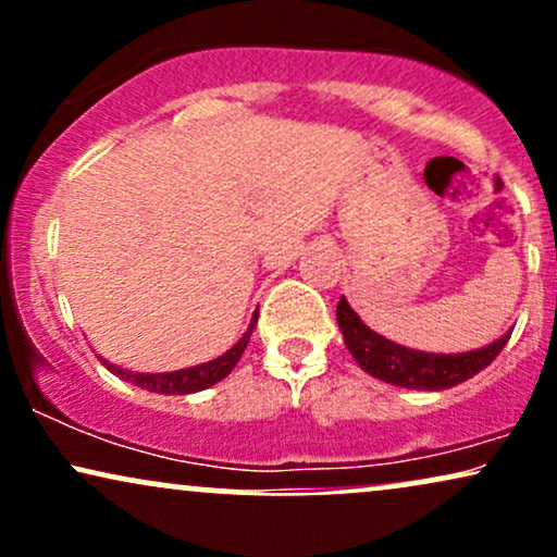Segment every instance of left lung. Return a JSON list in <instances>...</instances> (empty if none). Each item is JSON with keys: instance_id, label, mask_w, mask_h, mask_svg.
<instances>
[{"instance_id": "8db88e82", "label": "left lung", "mask_w": 557, "mask_h": 557, "mask_svg": "<svg viewBox=\"0 0 557 557\" xmlns=\"http://www.w3.org/2000/svg\"><path fill=\"white\" fill-rule=\"evenodd\" d=\"M337 324L343 330L345 345L363 372L408 389H447L461 385L487 369L510 337V332H505L500 341L469 350V354H424V350L406 348L376 335L361 322L345 298L337 300Z\"/></svg>"}]
</instances>
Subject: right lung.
Masks as SVG:
<instances>
[{"mask_svg": "<svg viewBox=\"0 0 557 557\" xmlns=\"http://www.w3.org/2000/svg\"><path fill=\"white\" fill-rule=\"evenodd\" d=\"M257 317L259 314H253L251 327L246 330V335H243L240 341L227 350V354H222L220 359H214V361L198 363V367L177 369V372H164V374H144V372H127V369L114 367V363L104 361V359H101V363H104L112 374H117L120 380L133 382V385H138L140 389H149V393H162V395L198 393V389H207V387L216 385V382L225 380V376L233 372L235 363L240 361L243 350H246L248 337H251L253 327H257Z\"/></svg>", "mask_w": 557, "mask_h": 557, "instance_id": "1", "label": "right lung"}]
</instances>
